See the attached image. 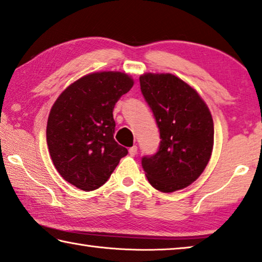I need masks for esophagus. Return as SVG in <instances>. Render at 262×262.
<instances>
[{
	"mask_svg": "<svg viewBox=\"0 0 262 262\" xmlns=\"http://www.w3.org/2000/svg\"><path fill=\"white\" fill-rule=\"evenodd\" d=\"M136 154H138V147L136 146H133L129 148V155L130 156H135Z\"/></svg>",
	"mask_w": 262,
	"mask_h": 262,
	"instance_id": "esophagus-1",
	"label": "esophagus"
}]
</instances>
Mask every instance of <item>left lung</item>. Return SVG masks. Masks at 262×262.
Wrapping results in <instances>:
<instances>
[{"label": "left lung", "mask_w": 262, "mask_h": 262, "mask_svg": "<svg viewBox=\"0 0 262 262\" xmlns=\"http://www.w3.org/2000/svg\"><path fill=\"white\" fill-rule=\"evenodd\" d=\"M141 92L160 130V147L141 159L154 188L173 192L193 183L213 149V120L192 87L170 73L140 77Z\"/></svg>", "instance_id": "obj_1"}]
</instances>
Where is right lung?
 I'll use <instances>...</instances> for the list:
<instances>
[{
  "label": "right lung",
  "instance_id": "obj_1",
  "mask_svg": "<svg viewBox=\"0 0 262 262\" xmlns=\"http://www.w3.org/2000/svg\"><path fill=\"white\" fill-rule=\"evenodd\" d=\"M133 85L126 73H91L53 103L47 127L50 155L59 175L78 189L100 188L128 154L114 140L113 110Z\"/></svg>",
  "mask_w": 262,
  "mask_h": 262
}]
</instances>
